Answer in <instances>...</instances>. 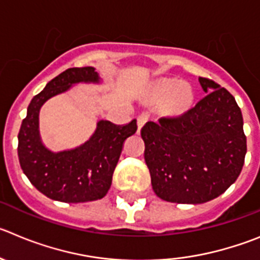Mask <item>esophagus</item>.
Returning <instances> with one entry per match:
<instances>
[{
    "label": "esophagus",
    "mask_w": 260,
    "mask_h": 260,
    "mask_svg": "<svg viewBox=\"0 0 260 260\" xmlns=\"http://www.w3.org/2000/svg\"><path fill=\"white\" fill-rule=\"evenodd\" d=\"M148 120H149V114L148 113H142V114H140L139 117H138V127L142 128L143 126L146 125V122Z\"/></svg>",
    "instance_id": "esophagus-1"
}]
</instances>
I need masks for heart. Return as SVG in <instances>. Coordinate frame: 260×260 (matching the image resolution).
<instances>
[{
    "mask_svg": "<svg viewBox=\"0 0 260 260\" xmlns=\"http://www.w3.org/2000/svg\"><path fill=\"white\" fill-rule=\"evenodd\" d=\"M153 99L157 102L166 101L171 112H183L189 108L193 102V92L184 83L178 86L177 80H165L156 86Z\"/></svg>",
    "mask_w": 260,
    "mask_h": 260,
    "instance_id": "obj_1",
    "label": "heart"
}]
</instances>
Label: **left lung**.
I'll return each instance as SVG.
<instances>
[{"label":"left lung","mask_w":260,"mask_h":260,"mask_svg":"<svg viewBox=\"0 0 260 260\" xmlns=\"http://www.w3.org/2000/svg\"><path fill=\"white\" fill-rule=\"evenodd\" d=\"M199 81L208 94L196 106L175 117L149 121L140 130L152 188L169 202L202 204L220 196L245 162L241 109L215 81Z\"/></svg>","instance_id":"obj_1"}]
</instances>
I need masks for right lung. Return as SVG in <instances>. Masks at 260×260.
Here are the masks:
<instances>
[{
    "instance_id": "add662e5",
    "label": "right lung",
    "mask_w": 260,
    "mask_h": 260,
    "mask_svg": "<svg viewBox=\"0 0 260 260\" xmlns=\"http://www.w3.org/2000/svg\"><path fill=\"white\" fill-rule=\"evenodd\" d=\"M77 82H99L92 67L70 68L52 78L28 106L18 135V156L21 170L41 193L61 202H86L103 199L123 143L137 132V120L126 125L99 121L94 135L71 151L54 153L45 148L38 134V113L51 96Z\"/></svg>"
}]
</instances>
